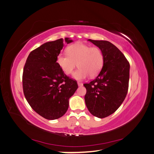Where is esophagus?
<instances>
[{
    "instance_id": "obj_1",
    "label": "esophagus",
    "mask_w": 154,
    "mask_h": 154,
    "mask_svg": "<svg viewBox=\"0 0 154 154\" xmlns=\"http://www.w3.org/2000/svg\"><path fill=\"white\" fill-rule=\"evenodd\" d=\"M78 86H82L83 85V84H82L80 82H78Z\"/></svg>"
}]
</instances>
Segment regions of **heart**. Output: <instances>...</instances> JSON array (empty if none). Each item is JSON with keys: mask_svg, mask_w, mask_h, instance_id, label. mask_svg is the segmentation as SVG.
I'll return each instance as SVG.
<instances>
[{"mask_svg": "<svg viewBox=\"0 0 154 154\" xmlns=\"http://www.w3.org/2000/svg\"><path fill=\"white\" fill-rule=\"evenodd\" d=\"M66 54H59L56 62L66 74L73 72L76 66H79L73 74L76 80L85 79L89 75L94 77L103 69L104 62L102 50L97 46H91L82 42L70 45L66 49Z\"/></svg>", "mask_w": 154, "mask_h": 154, "instance_id": "1", "label": "heart"}]
</instances>
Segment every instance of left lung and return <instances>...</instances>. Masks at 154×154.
I'll return each instance as SVG.
<instances>
[{
  "label": "left lung",
  "mask_w": 154,
  "mask_h": 154,
  "mask_svg": "<svg viewBox=\"0 0 154 154\" xmlns=\"http://www.w3.org/2000/svg\"><path fill=\"white\" fill-rule=\"evenodd\" d=\"M104 54L103 69L95 80L84 84L85 102L92 115L104 118L113 114L125 99L129 88V63L119 49L106 40H88Z\"/></svg>",
  "instance_id": "1"
}]
</instances>
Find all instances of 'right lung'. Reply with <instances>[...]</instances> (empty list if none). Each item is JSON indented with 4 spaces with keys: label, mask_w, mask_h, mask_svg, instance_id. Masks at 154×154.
<instances>
[{
    "label": "right lung",
    "mask_w": 154,
    "mask_h": 154,
    "mask_svg": "<svg viewBox=\"0 0 154 154\" xmlns=\"http://www.w3.org/2000/svg\"><path fill=\"white\" fill-rule=\"evenodd\" d=\"M65 42H72L65 38ZM63 47L62 38L44 43L29 54L23 68V93L29 105L47 119L64 115L69 99L78 88L76 81L67 76L56 62Z\"/></svg>",
    "instance_id": "1"
}]
</instances>
